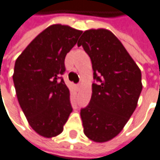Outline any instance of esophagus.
Instances as JSON below:
<instances>
[{
    "instance_id": "obj_1",
    "label": "esophagus",
    "mask_w": 160,
    "mask_h": 160,
    "mask_svg": "<svg viewBox=\"0 0 160 160\" xmlns=\"http://www.w3.org/2000/svg\"><path fill=\"white\" fill-rule=\"evenodd\" d=\"M79 85H81V84H78V86H79Z\"/></svg>"
}]
</instances>
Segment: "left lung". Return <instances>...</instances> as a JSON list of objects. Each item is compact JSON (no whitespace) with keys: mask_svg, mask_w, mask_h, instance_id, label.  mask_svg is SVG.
<instances>
[{"mask_svg":"<svg viewBox=\"0 0 160 160\" xmlns=\"http://www.w3.org/2000/svg\"><path fill=\"white\" fill-rule=\"evenodd\" d=\"M89 56L94 82L88 106L81 109L83 132L95 142L117 135L136 108L141 71L122 43L108 29H89L78 42Z\"/></svg>","mask_w":160,"mask_h":160,"instance_id":"left-lung-1","label":"left lung"}]
</instances>
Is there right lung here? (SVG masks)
Masks as SVG:
<instances>
[{"label": "right lung", "instance_id": "right-lung-1", "mask_svg": "<svg viewBox=\"0 0 160 160\" xmlns=\"http://www.w3.org/2000/svg\"><path fill=\"white\" fill-rule=\"evenodd\" d=\"M81 30L52 25L38 34L15 61L13 82L20 107L33 130L47 138L57 136L73 111L62 75L65 57Z\"/></svg>", "mask_w": 160, "mask_h": 160}]
</instances>
